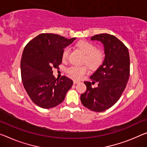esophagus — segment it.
Masks as SVG:
<instances>
[{"mask_svg": "<svg viewBox=\"0 0 147 147\" xmlns=\"http://www.w3.org/2000/svg\"><path fill=\"white\" fill-rule=\"evenodd\" d=\"M80 83V81L76 80H74V84H76V83Z\"/></svg>", "mask_w": 147, "mask_h": 147, "instance_id": "obj_1", "label": "esophagus"}]
</instances>
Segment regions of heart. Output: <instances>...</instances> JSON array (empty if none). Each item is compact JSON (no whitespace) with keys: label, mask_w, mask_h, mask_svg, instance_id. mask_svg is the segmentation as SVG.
Instances as JSON below:
<instances>
[{"label":"heart","mask_w":147,"mask_h":147,"mask_svg":"<svg viewBox=\"0 0 147 147\" xmlns=\"http://www.w3.org/2000/svg\"><path fill=\"white\" fill-rule=\"evenodd\" d=\"M77 47L84 53L85 56V62L91 68H97L102 64L104 54L102 51L96 50V47L92 42L87 40H80L76 45ZM69 54L68 47L65 48L62 54L63 60H66ZM67 72L69 75L76 79H81L82 77L88 73V69L85 66H72L67 69Z\"/></svg>","instance_id":"b5f03b06"}]
</instances>
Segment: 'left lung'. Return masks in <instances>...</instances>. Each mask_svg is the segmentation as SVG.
<instances>
[{"label": "left lung", "instance_id": "8db88e82", "mask_svg": "<svg viewBox=\"0 0 147 147\" xmlns=\"http://www.w3.org/2000/svg\"><path fill=\"white\" fill-rule=\"evenodd\" d=\"M91 40L102 42L105 56L102 65L90 77L98 86L92 88L91 82L85 81L87 90L80 98L84 107L100 112L112 107L125 89L129 78V55L127 47L114 35L102 33Z\"/></svg>", "mask_w": 147, "mask_h": 147}]
</instances>
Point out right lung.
I'll return each instance as SVG.
<instances>
[{"label":"right lung","mask_w":147,"mask_h":147,"mask_svg":"<svg viewBox=\"0 0 147 147\" xmlns=\"http://www.w3.org/2000/svg\"><path fill=\"white\" fill-rule=\"evenodd\" d=\"M76 39L42 33L25 47L21 59L22 80L29 96L38 107L45 109L56 107L71 89L73 81L66 76L56 79L53 67L62 63L63 51Z\"/></svg>","instance_id":"add662e5"}]
</instances>
